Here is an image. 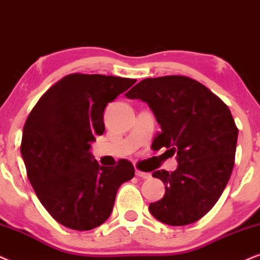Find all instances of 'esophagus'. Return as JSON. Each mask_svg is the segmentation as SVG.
<instances>
[{
    "label": "esophagus",
    "mask_w": 260,
    "mask_h": 260,
    "mask_svg": "<svg viewBox=\"0 0 260 260\" xmlns=\"http://www.w3.org/2000/svg\"><path fill=\"white\" fill-rule=\"evenodd\" d=\"M136 175L138 177H141V179H150V177H151V174L150 173L141 172V170H139V169L136 170Z\"/></svg>",
    "instance_id": "1"
}]
</instances>
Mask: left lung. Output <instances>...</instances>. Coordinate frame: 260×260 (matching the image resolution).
I'll return each instance as SVG.
<instances>
[{"instance_id":"obj_1","label":"left lung","mask_w":260,"mask_h":260,"mask_svg":"<svg viewBox=\"0 0 260 260\" xmlns=\"http://www.w3.org/2000/svg\"><path fill=\"white\" fill-rule=\"evenodd\" d=\"M126 97L149 104L160 126L152 149L167 147L179 162L175 172L152 174L166 185V194L150 204V212L169 225L197 222L231 179L239 133L231 110L208 87L183 75L144 79Z\"/></svg>"}]
</instances>
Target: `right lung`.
<instances>
[{
	"label": "right lung",
	"instance_id": "add662e5",
	"mask_svg": "<svg viewBox=\"0 0 260 260\" xmlns=\"http://www.w3.org/2000/svg\"><path fill=\"white\" fill-rule=\"evenodd\" d=\"M136 79L68 74L31 110L22 129L21 156L39 202L73 231H91L109 218L117 189L134 176L133 164L100 166L90 150L106 131L104 109Z\"/></svg>",
	"mask_w": 260,
	"mask_h": 260
}]
</instances>
